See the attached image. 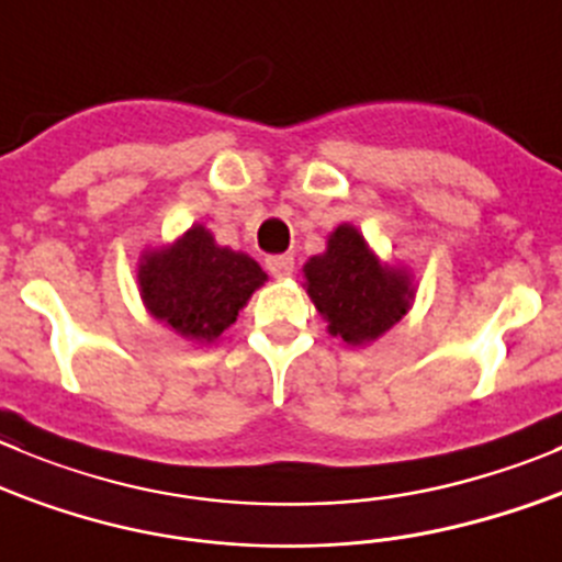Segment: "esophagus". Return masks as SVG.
Returning <instances> with one entry per match:
<instances>
[{
	"label": "esophagus",
	"instance_id": "1",
	"mask_svg": "<svg viewBox=\"0 0 562 562\" xmlns=\"http://www.w3.org/2000/svg\"><path fill=\"white\" fill-rule=\"evenodd\" d=\"M267 272L276 278H290L295 272V259L292 256H267Z\"/></svg>",
	"mask_w": 562,
	"mask_h": 562
}]
</instances>
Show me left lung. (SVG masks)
<instances>
[{"label":"left lung","mask_w":562,"mask_h":562,"mask_svg":"<svg viewBox=\"0 0 562 562\" xmlns=\"http://www.w3.org/2000/svg\"><path fill=\"white\" fill-rule=\"evenodd\" d=\"M303 286L328 323V334L352 347L372 345L414 306V272L389 265L352 223L328 234L323 254L303 265Z\"/></svg>","instance_id":"1"}]
</instances>
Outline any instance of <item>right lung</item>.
<instances>
[{"label": "right lung", "mask_w": 562, "mask_h": 562, "mask_svg": "<svg viewBox=\"0 0 562 562\" xmlns=\"http://www.w3.org/2000/svg\"><path fill=\"white\" fill-rule=\"evenodd\" d=\"M265 281L259 261L217 245L201 223L170 245L143 250L137 261L146 312L192 345H212Z\"/></svg>", "instance_id": "add662e5"}]
</instances>
